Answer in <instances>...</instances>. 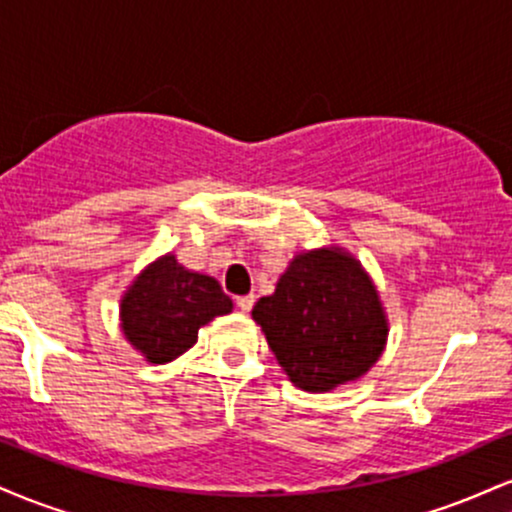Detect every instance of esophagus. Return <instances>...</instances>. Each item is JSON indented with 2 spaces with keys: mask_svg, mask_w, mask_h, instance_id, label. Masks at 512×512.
Returning <instances> with one entry per match:
<instances>
[{
  "mask_svg": "<svg viewBox=\"0 0 512 512\" xmlns=\"http://www.w3.org/2000/svg\"><path fill=\"white\" fill-rule=\"evenodd\" d=\"M236 305L240 310H243V313H250L252 305H255V296H252V293H248V296H238Z\"/></svg>",
  "mask_w": 512,
  "mask_h": 512,
  "instance_id": "34e87169",
  "label": "esophagus"
}]
</instances>
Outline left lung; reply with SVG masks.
<instances>
[{
	"label": "left lung",
	"mask_w": 512,
	"mask_h": 512,
	"mask_svg": "<svg viewBox=\"0 0 512 512\" xmlns=\"http://www.w3.org/2000/svg\"><path fill=\"white\" fill-rule=\"evenodd\" d=\"M269 349L298 387L327 392L383 354L387 322L361 264L339 250L303 252L252 308Z\"/></svg>",
	"instance_id": "1"
}]
</instances>
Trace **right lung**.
<instances>
[{"instance_id":"obj_1","label":"right lung","mask_w":512,"mask_h":512,"mask_svg":"<svg viewBox=\"0 0 512 512\" xmlns=\"http://www.w3.org/2000/svg\"><path fill=\"white\" fill-rule=\"evenodd\" d=\"M231 308L219 281L187 272L166 255L144 269L122 298V330L151 363H168L197 342L199 327Z\"/></svg>"}]
</instances>
